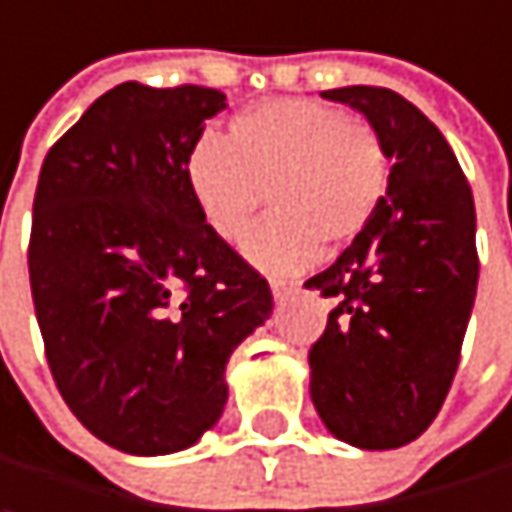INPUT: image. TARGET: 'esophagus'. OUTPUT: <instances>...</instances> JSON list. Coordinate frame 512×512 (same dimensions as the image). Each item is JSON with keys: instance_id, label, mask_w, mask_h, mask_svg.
I'll return each instance as SVG.
<instances>
[{"instance_id": "34e87169", "label": "esophagus", "mask_w": 512, "mask_h": 512, "mask_svg": "<svg viewBox=\"0 0 512 512\" xmlns=\"http://www.w3.org/2000/svg\"><path fill=\"white\" fill-rule=\"evenodd\" d=\"M271 292H274V301H286V298L295 292V283H292V280H280V277H274V280H271Z\"/></svg>"}]
</instances>
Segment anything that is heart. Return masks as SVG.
<instances>
[{"instance_id":"1","label":"heart","mask_w":512,"mask_h":512,"mask_svg":"<svg viewBox=\"0 0 512 512\" xmlns=\"http://www.w3.org/2000/svg\"><path fill=\"white\" fill-rule=\"evenodd\" d=\"M393 157L376 125L343 110L274 98L238 110L226 145L202 136L184 157V181L205 229L235 244L259 205L274 211L247 235V256L268 271H295L319 244L346 247L382 211Z\"/></svg>"}]
</instances>
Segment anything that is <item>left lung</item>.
Wrapping results in <instances>:
<instances>
[{"label":"left lung","instance_id":"8db88e82","mask_svg":"<svg viewBox=\"0 0 512 512\" xmlns=\"http://www.w3.org/2000/svg\"><path fill=\"white\" fill-rule=\"evenodd\" d=\"M322 98L361 110L396 163L370 229L307 280L337 301L310 349V396L340 441L393 450L426 432L459 367L480 277L474 196L441 130L402 95Z\"/></svg>","mask_w":512,"mask_h":512}]
</instances>
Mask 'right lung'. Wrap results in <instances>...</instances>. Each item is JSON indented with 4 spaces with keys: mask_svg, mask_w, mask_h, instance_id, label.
I'll return each mask as SVG.
<instances>
[{
    "mask_svg": "<svg viewBox=\"0 0 512 512\" xmlns=\"http://www.w3.org/2000/svg\"><path fill=\"white\" fill-rule=\"evenodd\" d=\"M205 86L122 83L47 151L29 283L62 399L136 456L199 441L226 405V361L274 307L268 280L214 238L184 181Z\"/></svg>",
    "mask_w": 512,
    "mask_h": 512,
    "instance_id": "1",
    "label": "right lung"
}]
</instances>
